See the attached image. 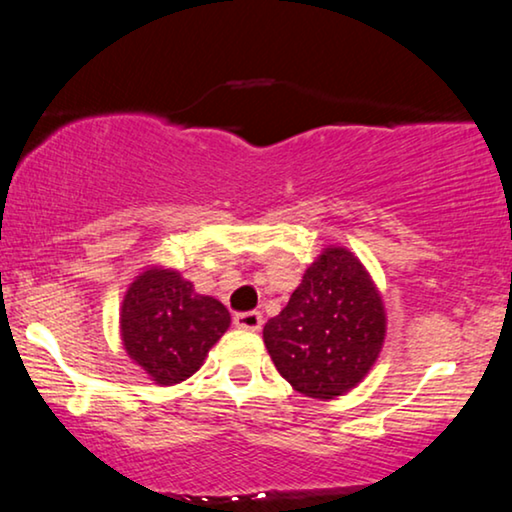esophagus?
Returning a JSON list of instances; mask_svg holds the SVG:
<instances>
[{
    "label": "esophagus",
    "mask_w": 512,
    "mask_h": 512,
    "mask_svg": "<svg viewBox=\"0 0 512 512\" xmlns=\"http://www.w3.org/2000/svg\"><path fill=\"white\" fill-rule=\"evenodd\" d=\"M233 324L244 331H258L263 326V314L261 312H240L233 317Z\"/></svg>",
    "instance_id": "1"
}]
</instances>
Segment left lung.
I'll return each mask as SVG.
<instances>
[{"label": "left lung", "mask_w": 512, "mask_h": 512, "mask_svg": "<svg viewBox=\"0 0 512 512\" xmlns=\"http://www.w3.org/2000/svg\"><path fill=\"white\" fill-rule=\"evenodd\" d=\"M387 335L382 293L359 258L326 247L289 303L263 328L279 375L298 394L331 401L375 366Z\"/></svg>", "instance_id": "8db88e82"}]
</instances>
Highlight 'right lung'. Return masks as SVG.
<instances>
[{"label":"right lung","mask_w":512,"mask_h":512,"mask_svg":"<svg viewBox=\"0 0 512 512\" xmlns=\"http://www.w3.org/2000/svg\"><path fill=\"white\" fill-rule=\"evenodd\" d=\"M230 326L226 305L202 296L172 268H146L125 291L121 340L153 382L172 387L205 363Z\"/></svg>","instance_id":"right-lung-1"}]
</instances>
